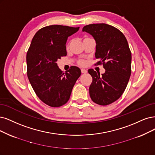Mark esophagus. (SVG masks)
<instances>
[{"label": "esophagus", "instance_id": "esophagus-1", "mask_svg": "<svg viewBox=\"0 0 155 155\" xmlns=\"http://www.w3.org/2000/svg\"><path fill=\"white\" fill-rule=\"evenodd\" d=\"M81 72L82 73H86L87 72V70H85V69H81Z\"/></svg>", "mask_w": 155, "mask_h": 155}]
</instances>
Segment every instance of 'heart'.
Masks as SVG:
<instances>
[{"label": "heart", "instance_id": "heart-1", "mask_svg": "<svg viewBox=\"0 0 155 155\" xmlns=\"http://www.w3.org/2000/svg\"><path fill=\"white\" fill-rule=\"evenodd\" d=\"M80 64H81V65H84L85 64V61H84V60H82L80 61Z\"/></svg>", "mask_w": 155, "mask_h": 155}]
</instances>
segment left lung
<instances>
[{"instance_id":"8db88e82","label":"left lung","mask_w":155,"mask_h":155,"mask_svg":"<svg viewBox=\"0 0 155 155\" xmlns=\"http://www.w3.org/2000/svg\"><path fill=\"white\" fill-rule=\"evenodd\" d=\"M82 31L94 38L96 46L95 65L103 64L104 74L89 69L93 78L89 87L91 100L100 105H107L118 100L127 86L131 75V54L124 34L117 28L106 24L85 25Z\"/></svg>"}]
</instances>
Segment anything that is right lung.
<instances>
[{
    "label": "right lung",
    "instance_id": "obj_1",
    "mask_svg": "<svg viewBox=\"0 0 155 155\" xmlns=\"http://www.w3.org/2000/svg\"><path fill=\"white\" fill-rule=\"evenodd\" d=\"M78 29L60 25L43 27L35 34L27 51L28 81L38 98L48 106L59 107L66 104L81 74L77 66H71L64 73L56 62L67 55L68 38Z\"/></svg>",
    "mask_w": 155,
    "mask_h": 155
}]
</instances>
